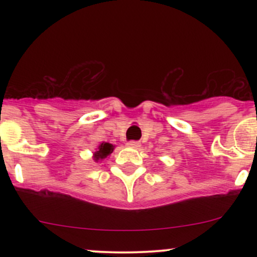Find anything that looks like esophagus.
Instances as JSON below:
<instances>
[{
	"label": "esophagus",
	"mask_w": 257,
	"mask_h": 257,
	"mask_svg": "<svg viewBox=\"0 0 257 257\" xmlns=\"http://www.w3.org/2000/svg\"><path fill=\"white\" fill-rule=\"evenodd\" d=\"M129 147H132V149H139L140 147V143H138V141H129L128 144H126Z\"/></svg>",
	"instance_id": "esophagus-1"
}]
</instances>
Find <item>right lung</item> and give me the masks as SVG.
<instances>
[{
  "instance_id": "1",
  "label": "right lung",
  "mask_w": 257,
  "mask_h": 257,
  "mask_svg": "<svg viewBox=\"0 0 257 257\" xmlns=\"http://www.w3.org/2000/svg\"><path fill=\"white\" fill-rule=\"evenodd\" d=\"M113 150H114V146L111 145V144L105 143V141H104V143H101L95 149V152L93 153L94 162H96V163H98V162L104 161L105 158H107L108 156H110L111 153L113 152Z\"/></svg>"
}]
</instances>
